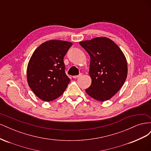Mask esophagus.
<instances>
[{
    "label": "esophagus",
    "mask_w": 151,
    "mask_h": 151,
    "mask_svg": "<svg viewBox=\"0 0 151 151\" xmlns=\"http://www.w3.org/2000/svg\"><path fill=\"white\" fill-rule=\"evenodd\" d=\"M81 76H82V74H79V75H78V76H73V78L77 79V78H78V77H81Z\"/></svg>",
    "instance_id": "34e87169"
}]
</instances>
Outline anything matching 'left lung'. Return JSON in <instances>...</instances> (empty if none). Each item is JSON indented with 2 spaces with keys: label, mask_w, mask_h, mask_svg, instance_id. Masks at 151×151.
<instances>
[{
  "label": "left lung",
  "mask_w": 151,
  "mask_h": 151,
  "mask_svg": "<svg viewBox=\"0 0 151 151\" xmlns=\"http://www.w3.org/2000/svg\"><path fill=\"white\" fill-rule=\"evenodd\" d=\"M79 44L91 57L89 74L92 83L86 92L98 101H107L121 89L127 79L128 67L124 54L115 42L106 37Z\"/></svg>",
  "instance_id": "8db88e82"
}]
</instances>
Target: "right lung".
Instances as JSON below:
<instances>
[{
  "instance_id": "right-lung-1",
  "label": "right lung",
  "mask_w": 151,
  "mask_h": 151,
  "mask_svg": "<svg viewBox=\"0 0 151 151\" xmlns=\"http://www.w3.org/2000/svg\"><path fill=\"white\" fill-rule=\"evenodd\" d=\"M72 43L50 40L40 45L27 67V81L31 90L44 101H52L63 93L70 81L65 72L63 57Z\"/></svg>"
}]
</instances>
